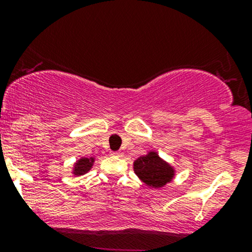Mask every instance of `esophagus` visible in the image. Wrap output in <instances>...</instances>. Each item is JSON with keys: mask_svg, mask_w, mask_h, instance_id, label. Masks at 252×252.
Returning a JSON list of instances; mask_svg holds the SVG:
<instances>
[{"mask_svg": "<svg viewBox=\"0 0 252 252\" xmlns=\"http://www.w3.org/2000/svg\"><path fill=\"white\" fill-rule=\"evenodd\" d=\"M111 155H114V156H122V153H121V152H112Z\"/></svg>", "mask_w": 252, "mask_h": 252, "instance_id": "obj_1", "label": "esophagus"}]
</instances>
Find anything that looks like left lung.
I'll use <instances>...</instances> for the list:
<instances>
[{"instance_id": "obj_1", "label": "left lung", "mask_w": 252, "mask_h": 252, "mask_svg": "<svg viewBox=\"0 0 252 252\" xmlns=\"http://www.w3.org/2000/svg\"><path fill=\"white\" fill-rule=\"evenodd\" d=\"M134 172L152 189H160L174 178V168L155 152L140 156L134 161Z\"/></svg>"}]
</instances>
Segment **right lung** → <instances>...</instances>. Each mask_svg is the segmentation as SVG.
<instances>
[{"mask_svg":"<svg viewBox=\"0 0 252 252\" xmlns=\"http://www.w3.org/2000/svg\"><path fill=\"white\" fill-rule=\"evenodd\" d=\"M94 162V158H82L77 161V163L74 164L73 168V174L74 175H83L85 173H88L90 169L92 168V164Z\"/></svg>","mask_w":252,"mask_h":252,"instance_id":"right-lung-1","label":"right lung"}]
</instances>
